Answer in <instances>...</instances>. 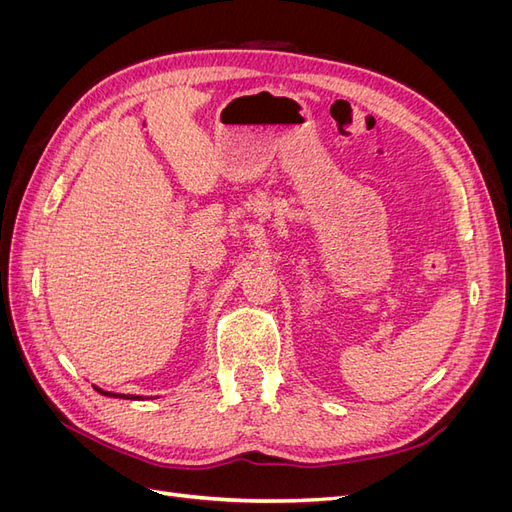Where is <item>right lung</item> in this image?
<instances>
[{
	"label": "right lung",
	"instance_id": "right-lung-1",
	"mask_svg": "<svg viewBox=\"0 0 512 512\" xmlns=\"http://www.w3.org/2000/svg\"><path fill=\"white\" fill-rule=\"evenodd\" d=\"M94 389H96L98 393L106 395V397H117V399H145V397H141V395H121V393H111V391H102V389H98V386H94ZM147 399H149V397H147Z\"/></svg>",
	"mask_w": 512,
	"mask_h": 512
}]
</instances>
